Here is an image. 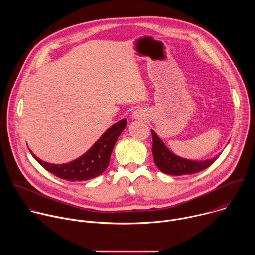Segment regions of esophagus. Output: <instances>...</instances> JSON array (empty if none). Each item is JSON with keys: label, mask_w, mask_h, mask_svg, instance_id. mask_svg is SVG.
Instances as JSON below:
<instances>
[{"label": "esophagus", "mask_w": 255, "mask_h": 255, "mask_svg": "<svg viewBox=\"0 0 255 255\" xmlns=\"http://www.w3.org/2000/svg\"><path fill=\"white\" fill-rule=\"evenodd\" d=\"M133 117H134L135 119H144V117H145V112H144V110H142V109H138V110L134 111Z\"/></svg>", "instance_id": "34e87169"}]
</instances>
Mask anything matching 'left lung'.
I'll return each instance as SVG.
<instances>
[{
  "mask_svg": "<svg viewBox=\"0 0 255 255\" xmlns=\"http://www.w3.org/2000/svg\"><path fill=\"white\" fill-rule=\"evenodd\" d=\"M151 134L153 140L152 154L154 163L162 172L166 174H193L206 169L207 167L212 165L218 158L217 156L212 159H207L204 161H195L178 157L167 149L164 143L160 140V138L156 135V133L153 130H151Z\"/></svg>",
  "mask_w": 255,
  "mask_h": 255,
  "instance_id": "obj_1",
  "label": "left lung"
}]
</instances>
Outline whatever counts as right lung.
<instances>
[{
	"mask_svg": "<svg viewBox=\"0 0 255 255\" xmlns=\"http://www.w3.org/2000/svg\"><path fill=\"white\" fill-rule=\"evenodd\" d=\"M126 124L127 120L122 119L112 125L93 145L88 152L69 163H48L39 159L31 151L30 152L42 167L57 177L68 181L88 180L102 174L108 167L115 143L125 129Z\"/></svg>",
	"mask_w": 255,
	"mask_h": 255,
	"instance_id": "add662e5",
	"label": "right lung"
}]
</instances>
